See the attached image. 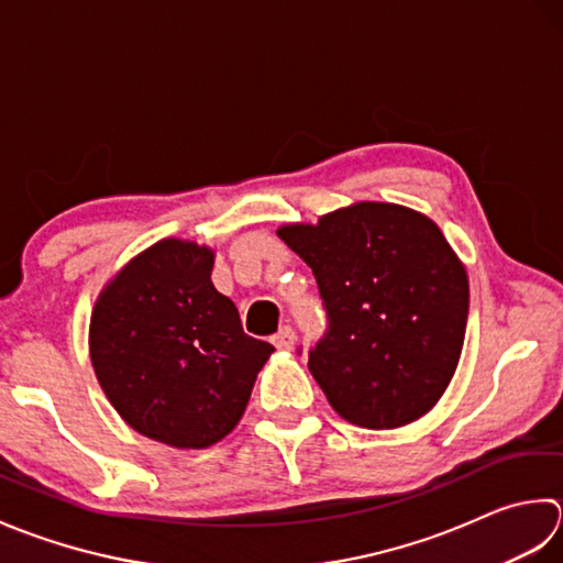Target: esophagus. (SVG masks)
Masks as SVG:
<instances>
[{
  "label": "esophagus",
  "mask_w": 563,
  "mask_h": 563,
  "mask_svg": "<svg viewBox=\"0 0 563 563\" xmlns=\"http://www.w3.org/2000/svg\"><path fill=\"white\" fill-rule=\"evenodd\" d=\"M272 342H274V347H277V350H291V347H294V342H296L294 330H291L289 325L279 328V332H277V335L272 338Z\"/></svg>",
  "instance_id": "obj_1"
}]
</instances>
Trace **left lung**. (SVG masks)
<instances>
[{
  "instance_id": "obj_1",
  "label": "left lung",
  "mask_w": 563,
  "mask_h": 563,
  "mask_svg": "<svg viewBox=\"0 0 563 563\" xmlns=\"http://www.w3.org/2000/svg\"><path fill=\"white\" fill-rule=\"evenodd\" d=\"M277 235L313 269L325 303L308 369L338 416L369 430L426 416L456 372L468 316L466 269L438 223L360 201Z\"/></svg>"
}]
</instances>
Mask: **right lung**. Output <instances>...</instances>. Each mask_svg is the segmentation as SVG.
<instances>
[{
  "mask_svg": "<svg viewBox=\"0 0 563 563\" xmlns=\"http://www.w3.org/2000/svg\"><path fill=\"white\" fill-rule=\"evenodd\" d=\"M213 250L165 238L101 289L91 366L129 426L177 450H206L243 418L274 347L243 332L211 282Z\"/></svg>",
  "mask_w": 563,
  "mask_h": 563,
  "instance_id": "1",
  "label": "right lung"
}]
</instances>
